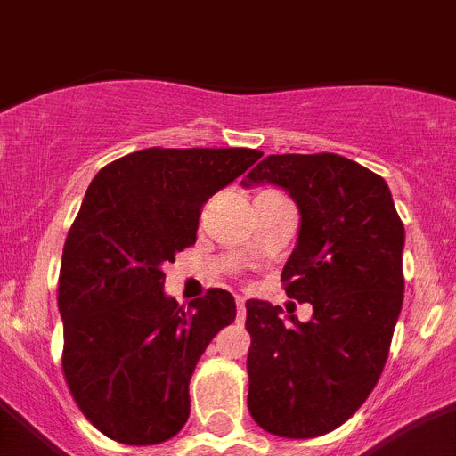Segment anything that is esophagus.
Here are the masks:
<instances>
[{
	"instance_id": "obj_1",
	"label": "esophagus",
	"mask_w": 456,
	"mask_h": 456,
	"mask_svg": "<svg viewBox=\"0 0 456 456\" xmlns=\"http://www.w3.org/2000/svg\"><path fill=\"white\" fill-rule=\"evenodd\" d=\"M236 313H239V322L246 320V299L243 297H236Z\"/></svg>"
}]
</instances>
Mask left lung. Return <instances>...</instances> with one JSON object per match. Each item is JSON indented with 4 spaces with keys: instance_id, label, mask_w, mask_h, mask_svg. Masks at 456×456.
Segmentation results:
<instances>
[{
    "instance_id": "obj_1",
    "label": "left lung",
    "mask_w": 456,
    "mask_h": 456,
    "mask_svg": "<svg viewBox=\"0 0 456 456\" xmlns=\"http://www.w3.org/2000/svg\"><path fill=\"white\" fill-rule=\"evenodd\" d=\"M278 185L299 208L282 269L313 317L250 299L248 408L269 434L315 438L350 419L376 387L403 304L405 229L387 183L334 152L269 155L240 185Z\"/></svg>"
}]
</instances>
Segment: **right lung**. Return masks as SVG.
Wrapping results in <instances>:
<instances>
[{
	"mask_svg": "<svg viewBox=\"0 0 456 456\" xmlns=\"http://www.w3.org/2000/svg\"><path fill=\"white\" fill-rule=\"evenodd\" d=\"M250 148H145L92 178L69 229L57 308L62 369L83 415L125 445L169 441L190 417V378L236 301L190 308L164 292L167 262L192 246L201 208L257 162Z\"/></svg>",
	"mask_w": 456,
	"mask_h": 456,
	"instance_id": "obj_1",
	"label": "right lung"
}]
</instances>
